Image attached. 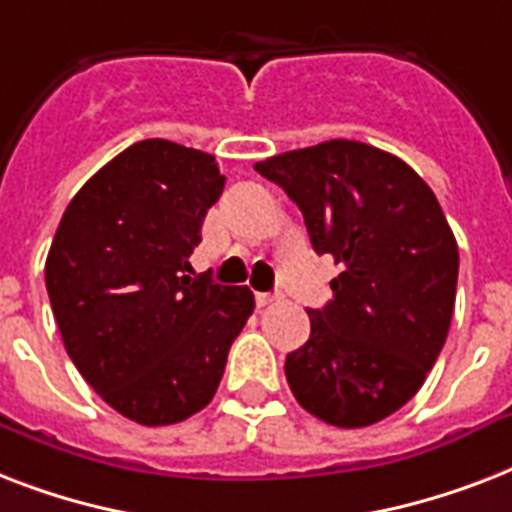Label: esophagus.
I'll list each match as a JSON object with an SVG mask.
<instances>
[{
  "instance_id": "1",
  "label": "esophagus",
  "mask_w": 512,
  "mask_h": 512,
  "mask_svg": "<svg viewBox=\"0 0 512 512\" xmlns=\"http://www.w3.org/2000/svg\"><path fill=\"white\" fill-rule=\"evenodd\" d=\"M281 297H284L281 292H260V295H257V305H260V308H268V305L279 303Z\"/></svg>"
}]
</instances>
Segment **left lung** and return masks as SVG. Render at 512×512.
Listing matches in <instances>:
<instances>
[{
	"label": "left lung",
	"mask_w": 512,
	"mask_h": 512,
	"mask_svg": "<svg viewBox=\"0 0 512 512\" xmlns=\"http://www.w3.org/2000/svg\"><path fill=\"white\" fill-rule=\"evenodd\" d=\"M342 273L284 364L297 404L337 428H366L422 388L444 348L460 252L430 185L398 156L327 140L257 162Z\"/></svg>",
	"instance_id": "8db88e82"
}]
</instances>
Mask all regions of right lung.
Returning a JSON list of instances; mask_svg holds the SVG:
<instances>
[{
	"mask_svg": "<svg viewBox=\"0 0 512 512\" xmlns=\"http://www.w3.org/2000/svg\"><path fill=\"white\" fill-rule=\"evenodd\" d=\"M225 177L215 156L140 140L79 188L44 281L79 374L127 420L156 428L212 401L231 342L255 311L249 287L191 276Z\"/></svg>",
	"mask_w": 512,
	"mask_h": 512,
	"instance_id": "add662e5",
	"label": "right lung"
}]
</instances>
